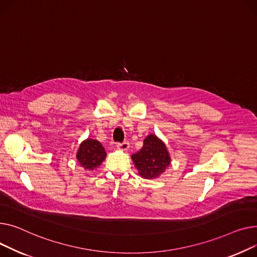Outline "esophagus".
<instances>
[{"label": "esophagus", "mask_w": 257, "mask_h": 257, "mask_svg": "<svg viewBox=\"0 0 257 257\" xmlns=\"http://www.w3.org/2000/svg\"><path fill=\"white\" fill-rule=\"evenodd\" d=\"M130 147L128 142H122V143H118L117 144V148L120 150H127Z\"/></svg>", "instance_id": "1"}]
</instances>
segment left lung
Listing matches in <instances>:
<instances>
[{"label": "left lung", "mask_w": 257, "mask_h": 257, "mask_svg": "<svg viewBox=\"0 0 257 257\" xmlns=\"http://www.w3.org/2000/svg\"><path fill=\"white\" fill-rule=\"evenodd\" d=\"M132 160L139 175L145 179L160 177L171 163L166 144L155 134H149L143 140L142 148L132 155Z\"/></svg>", "instance_id": "1"}]
</instances>
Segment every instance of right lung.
<instances>
[{
  "label": "right lung",
  "mask_w": 257,
  "mask_h": 257,
  "mask_svg": "<svg viewBox=\"0 0 257 257\" xmlns=\"http://www.w3.org/2000/svg\"><path fill=\"white\" fill-rule=\"evenodd\" d=\"M107 153L101 143L95 139L87 138L84 140L78 149L77 160L85 170L93 171L98 168L105 160Z\"/></svg>",
  "instance_id": "right-lung-1"
}]
</instances>
